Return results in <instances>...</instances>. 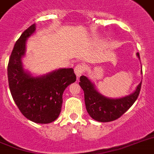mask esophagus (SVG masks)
I'll return each instance as SVG.
<instances>
[{
  "label": "esophagus",
  "mask_w": 154,
  "mask_h": 154,
  "mask_svg": "<svg viewBox=\"0 0 154 154\" xmlns=\"http://www.w3.org/2000/svg\"><path fill=\"white\" fill-rule=\"evenodd\" d=\"M85 67L83 64H79V65H76L74 68L75 74L77 75V77H79L85 72Z\"/></svg>",
  "instance_id": "34e87169"
}]
</instances>
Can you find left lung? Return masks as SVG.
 <instances>
[{"instance_id": "obj_1", "label": "left lung", "mask_w": 154, "mask_h": 154, "mask_svg": "<svg viewBox=\"0 0 154 154\" xmlns=\"http://www.w3.org/2000/svg\"><path fill=\"white\" fill-rule=\"evenodd\" d=\"M137 56L140 59L138 53ZM79 85L84 91L85 107L89 116L97 122H109L119 118L136 101L140 94L141 82L134 93L120 98H109L102 95L86 76L80 77Z\"/></svg>"}]
</instances>
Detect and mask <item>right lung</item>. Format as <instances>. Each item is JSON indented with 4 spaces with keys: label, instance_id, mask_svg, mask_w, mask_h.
I'll use <instances>...</instances> for the list:
<instances>
[{
    "label": "right lung",
    "instance_id": "right-lung-1",
    "mask_svg": "<svg viewBox=\"0 0 154 154\" xmlns=\"http://www.w3.org/2000/svg\"><path fill=\"white\" fill-rule=\"evenodd\" d=\"M35 30L33 24L23 32L13 47L8 65V85L16 105L27 119L48 124L60 114L63 93L76 82V75L73 69L65 68L34 77L24 69L22 57L26 52V42Z\"/></svg>",
    "mask_w": 154,
    "mask_h": 154
}]
</instances>
